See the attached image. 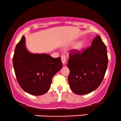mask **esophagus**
Listing matches in <instances>:
<instances>
[{"label": "esophagus", "instance_id": "obj_1", "mask_svg": "<svg viewBox=\"0 0 121 121\" xmlns=\"http://www.w3.org/2000/svg\"><path fill=\"white\" fill-rule=\"evenodd\" d=\"M61 61L63 64H65V62H66V57H65V56H64V55H62L61 56Z\"/></svg>", "mask_w": 121, "mask_h": 121}]
</instances>
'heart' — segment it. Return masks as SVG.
<instances>
[{"instance_id":"1","label":"heart","mask_w":121,"mask_h":121,"mask_svg":"<svg viewBox=\"0 0 121 121\" xmlns=\"http://www.w3.org/2000/svg\"><path fill=\"white\" fill-rule=\"evenodd\" d=\"M82 47H83V43H80L76 45L75 49H76V50H77V51H81L82 48Z\"/></svg>"}]
</instances>
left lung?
<instances>
[{"label":"left lung","instance_id":"obj_1","mask_svg":"<svg viewBox=\"0 0 121 121\" xmlns=\"http://www.w3.org/2000/svg\"><path fill=\"white\" fill-rule=\"evenodd\" d=\"M69 57L68 82L73 92L83 95L95 91L103 80L108 64L106 45L100 36L97 35L82 53L72 52Z\"/></svg>","mask_w":121,"mask_h":121}]
</instances>
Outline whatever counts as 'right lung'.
<instances>
[{
  "label": "right lung",
  "mask_w": 121,
  "mask_h": 121,
  "mask_svg": "<svg viewBox=\"0 0 121 121\" xmlns=\"http://www.w3.org/2000/svg\"><path fill=\"white\" fill-rule=\"evenodd\" d=\"M12 61L20 87L34 95H43L49 91L53 77L62 67L60 57L29 52L24 36L16 45Z\"/></svg>",
  "instance_id": "1"
}]
</instances>
